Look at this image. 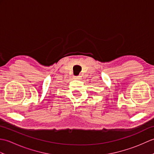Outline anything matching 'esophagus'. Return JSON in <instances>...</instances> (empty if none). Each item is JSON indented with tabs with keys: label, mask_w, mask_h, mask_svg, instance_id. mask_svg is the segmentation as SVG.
Returning <instances> with one entry per match:
<instances>
[{
	"label": "esophagus",
	"mask_w": 154,
	"mask_h": 154,
	"mask_svg": "<svg viewBox=\"0 0 154 154\" xmlns=\"http://www.w3.org/2000/svg\"><path fill=\"white\" fill-rule=\"evenodd\" d=\"M74 79H81V76H75Z\"/></svg>",
	"instance_id": "34e87169"
}]
</instances>
